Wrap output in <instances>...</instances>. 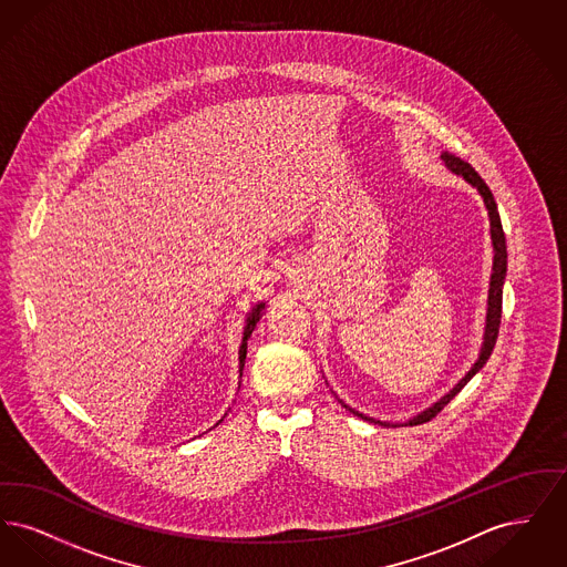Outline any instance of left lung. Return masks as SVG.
I'll return each instance as SVG.
<instances>
[{"instance_id": "left-lung-1", "label": "left lung", "mask_w": 567, "mask_h": 567, "mask_svg": "<svg viewBox=\"0 0 567 567\" xmlns=\"http://www.w3.org/2000/svg\"><path fill=\"white\" fill-rule=\"evenodd\" d=\"M442 159L449 165V169L457 176H463L472 187H476L478 193L483 195L485 199L486 210H488V220H491V240H493V250H495V257H493V274H491V287H488V308H486V327H485V342H483V349L478 354V361L472 365V370L465 374V377L458 380L457 384L453 386V391H449L444 398H440L435 404L430 405L427 410H423L421 414H416L414 419H410L408 423H380L374 421L370 416H363L361 412H354L352 408L344 404V408H349L352 414L361 416L363 421H370V423H378V425H384V427H398V425H421V423H427L432 421L433 416L449 404L458 391L472 380V377L485 365L493 352V347L497 342V333H499V323H502V289H504V280H506V266H508V252H506V236H504V229H502V220H499V213H497V204L493 199V193L486 187L485 181L481 178V174L463 159H458L451 153H444Z\"/></svg>"}]
</instances>
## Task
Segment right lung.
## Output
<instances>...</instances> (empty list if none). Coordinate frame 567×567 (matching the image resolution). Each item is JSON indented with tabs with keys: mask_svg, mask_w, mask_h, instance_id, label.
<instances>
[{
	"mask_svg": "<svg viewBox=\"0 0 567 567\" xmlns=\"http://www.w3.org/2000/svg\"><path fill=\"white\" fill-rule=\"evenodd\" d=\"M264 308H266V303H257V306L250 310V315H248V319H246V324H244L243 347H240V377H243L244 359H246V344H248V338H250V333H252L255 324L259 321V317H261V310H264Z\"/></svg>",
	"mask_w": 567,
	"mask_h": 567,
	"instance_id": "obj_1",
	"label": "right lung"
}]
</instances>
